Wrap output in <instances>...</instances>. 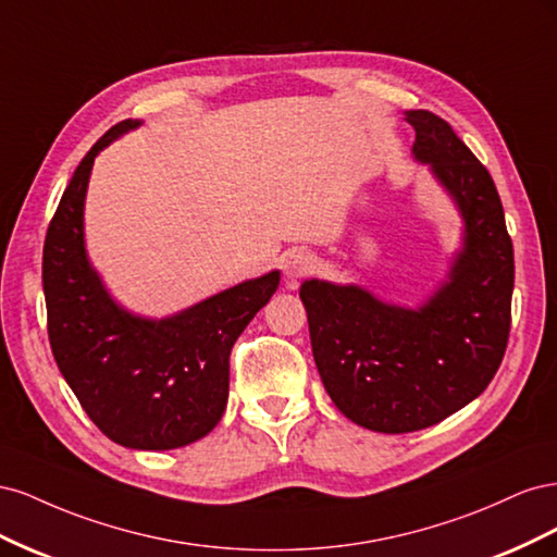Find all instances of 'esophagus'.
I'll list each match as a JSON object with an SVG mask.
<instances>
[{"instance_id": "34e87169", "label": "esophagus", "mask_w": 557, "mask_h": 557, "mask_svg": "<svg viewBox=\"0 0 557 557\" xmlns=\"http://www.w3.org/2000/svg\"><path fill=\"white\" fill-rule=\"evenodd\" d=\"M315 267V260L311 252L307 250H293L285 256V262H283V274L285 278L290 281V285H295L299 278H305L307 274L313 272Z\"/></svg>"}]
</instances>
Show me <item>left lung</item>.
<instances>
[{
    "label": "left lung",
    "mask_w": 557,
    "mask_h": 557,
    "mask_svg": "<svg viewBox=\"0 0 557 557\" xmlns=\"http://www.w3.org/2000/svg\"><path fill=\"white\" fill-rule=\"evenodd\" d=\"M413 156L430 164L465 221L448 281L423 307L385 305L360 285L305 281L318 374L346 418L401 434L442 423L476 399L507 350L513 244L493 176L432 111H407Z\"/></svg>",
    "instance_id": "left-lung-1"
}]
</instances>
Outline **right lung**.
<instances>
[{
    "mask_svg": "<svg viewBox=\"0 0 557 557\" xmlns=\"http://www.w3.org/2000/svg\"><path fill=\"white\" fill-rule=\"evenodd\" d=\"M137 125H113L76 166L46 232L41 276L50 348L83 411L115 444L170 450L223 418L232 346L281 274L244 281L162 320L115 305L86 256L83 205L99 150Z\"/></svg>",
    "mask_w": 557,
    "mask_h": 557,
    "instance_id": "right-lung-1",
    "label": "right lung"
}]
</instances>
